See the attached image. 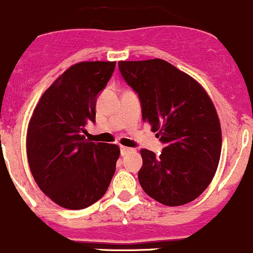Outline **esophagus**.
<instances>
[{
    "mask_svg": "<svg viewBox=\"0 0 253 253\" xmlns=\"http://www.w3.org/2000/svg\"><path fill=\"white\" fill-rule=\"evenodd\" d=\"M129 151H131V149L130 147H126V146H121V154L122 155H126L127 154Z\"/></svg>",
    "mask_w": 253,
    "mask_h": 253,
    "instance_id": "1",
    "label": "esophagus"
}]
</instances>
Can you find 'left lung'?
Instances as JSON below:
<instances>
[{
    "instance_id": "left-lung-1",
    "label": "left lung",
    "mask_w": 253,
    "mask_h": 253,
    "mask_svg": "<svg viewBox=\"0 0 253 253\" xmlns=\"http://www.w3.org/2000/svg\"><path fill=\"white\" fill-rule=\"evenodd\" d=\"M118 66L139 97L142 121L164 144L160 155L140 151V186L165 206L194 201L211 182L221 152V129L211 99L196 80L165 60L119 61Z\"/></svg>"
}]
</instances>
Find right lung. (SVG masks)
<instances>
[{
	"label": "right lung",
	"instance_id": "add662e5",
	"mask_svg": "<svg viewBox=\"0 0 253 253\" xmlns=\"http://www.w3.org/2000/svg\"><path fill=\"white\" fill-rule=\"evenodd\" d=\"M116 61H84L67 69L42 96L29 122L27 155L42 193L60 207L84 209L104 196L121 155L117 145L89 142L96 102Z\"/></svg>",
	"mask_w": 253,
	"mask_h": 253
}]
</instances>
